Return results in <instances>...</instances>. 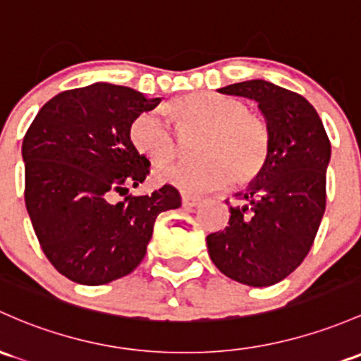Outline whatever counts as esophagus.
<instances>
[{
  "instance_id": "1",
  "label": "esophagus",
  "mask_w": 361,
  "mask_h": 361,
  "mask_svg": "<svg viewBox=\"0 0 361 361\" xmlns=\"http://www.w3.org/2000/svg\"><path fill=\"white\" fill-rule=\"evenodd\" d=\"M199 202V197L188 195V193H183V195H181V204H183V207H195Z\"/></svg>"
}]
</instances>
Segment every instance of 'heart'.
<instances>
[{
  "label": "heart",
  "mask_w": 361,
  "mask_h": 361,
  "mask_svg": "<svg viewBox=\"0 0 361 361\" xmlns=\"http://www.w3.org/2000/svg\"><path fill=\"white\" fill-rule=\"evenodd\" d=\"M174 132L161 112L138 114L130 126L136 150L154 164H168L180 155L183 140L192 142L195 159L159 168L155 178L183 192L244 187L259 176L270 155V128L249 112L238 98L216 91H190L164 105Z\"/></svg>",
  "instance_id": "obj_1"
}]
</instances>
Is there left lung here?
Here are the masks:
<instances>
[{
	"instance_id": "left-lung-1",
	"label": "left lung",
	"mask_w": 361,
	"mask_h": 361,
	"mask_svg": "<svg viewBox=\"0 0 361 361\" xmlns=\"http://www.w3.org/2000/svg\"><path fill=\"white\" fill-rule=\"evenodd\" d=\"M218 91L257 102L271 143L259 176L238 193L242 204L230 206L228 226L207 235V250L228 279L268 287L290 275L313 245L327 200L331 142L313 105L294 91L263 79Z\"/></svg>"
}]
</instances>
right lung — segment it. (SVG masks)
Masks as SVG:
<instances>
[{
  "label": "right lung",
  "instance_id": "obj_1",
  "mask_svg": "<svg viewBox=\"0 0 361 361\" xmlns=\"http://www.w3.org/2000/svg\"><path fill=\"white\" fill-rule=\"evenodd\" d=\"M159 104L128 86L94 82L53 97L25 133V207L44 256L72 282L102 286L130 275L157 216L181 206L171 185L128 195L150 173L130 126Z\"/></svg>",
  "mask_w": 361,
  "mask_h": 361
}]
</instances>
